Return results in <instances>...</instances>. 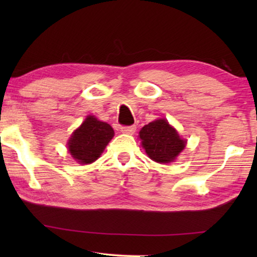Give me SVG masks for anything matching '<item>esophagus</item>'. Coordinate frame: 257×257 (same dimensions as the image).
Wrapping results in <instances>:
<instances>
[{"label": "esophagus", "mask_w": 257, "mask_h": 257, "mask_svg": "<svg viewBox=\"0 0 257 257\" xmlns=\"http://www.w3.org/2000/svg\"><path fill=\"white\" fill-rule=\"evenodd\" d=\"M136 125H131V126H121L120 131L122 133H126V135H133L136 132Z\"/></svg>", "instance_id": "34e87169"}]
</instances>
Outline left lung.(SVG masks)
I'll return each instance as SVG.
<instances>
[{
	"instance_id": "left-lung-1",
	"label": "left lung",
	"mask_w": 257,
	"mask_h": 257,
	"mask_svg": "<svg viewBox=\"0 0 257 257\" xmlns=\"http://www.w3.org/2000/svg\"><path fill=\"white\" fill-rule=\"evenodd\" d=\"M139 138L147 156L159 164L174 161L187 143L164 118L144 126L139 132Z\"/></svg>"
}]
</instances>
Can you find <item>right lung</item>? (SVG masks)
<instances>
[{"label":"right lung","instance_id":"right-lung-1","mask_svg":"<svg viewBox=\"0 0 257 257\" xmlns=\"http://www.w3.org/2000/svg\"><path fill=\"white\" fill-rule=\"evenodd\" d=\"M113 136V128L107 122L98 120L94 115H87L70 137L69 152L77 163L91 164L100 157Z\"/></svg>","mask_w":257,"mask_h":257}]
</instances>
